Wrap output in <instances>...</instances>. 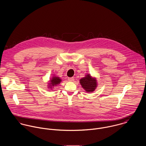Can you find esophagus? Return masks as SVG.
Segmentation results:
<instances>
[{"mask_svg": "<svg viewBox=\"0 0 146 146\" xmlns=\"http://www.w3.org/2000/svg\"><path fill=\"white\" fill-rule=\"evenodd\" d=\"M68 80L69 81H74V78L73 77H70V78H68Z\"/></svg>", "mask_w": 146, "mask_h": 146, "instance_id": "1", "label": "esophagus"}]
</instances>
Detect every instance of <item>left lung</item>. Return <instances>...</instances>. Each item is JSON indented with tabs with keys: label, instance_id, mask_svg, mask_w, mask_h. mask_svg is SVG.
<instances>
[{
	"label": "left lung",
	"instance_id": "8db88e82",
	"mask_svg": "<svg viewBox=\"0 0 146 146\" xmlns=\"http://www.w3.org/2000/svg\"><path fill=\"white\" fill-rule=\"evenodd\" d=\"M80 83L82 87L87 92L94 91L97 87L96 80L92 78L90 74H87L85 77L81 78Z\"/></svg>",
	"mask_w": 146,
	"mask_h": 146
}]
</instances>
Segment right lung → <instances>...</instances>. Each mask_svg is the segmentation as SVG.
<instances>
[{"label": "right lung", "instance_id": "1", "mask_svg": "<svg viewBox=\"0 0 146 146\" xmlns=\"http://www.w3.org/2000/svg\"><path fill=\"white\" fill-rule=\"evenodd\" d=\"M62 81L61 79L59 78V77H53L52 78V79L50 80V83H49V87L50 88H52V87H54V86H57V84H59L60 83V82Z\"/></svg>", "mask_w": 146, "mask_h": 146}]
</instances>
